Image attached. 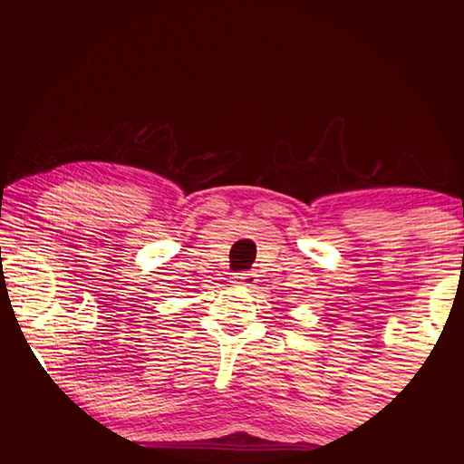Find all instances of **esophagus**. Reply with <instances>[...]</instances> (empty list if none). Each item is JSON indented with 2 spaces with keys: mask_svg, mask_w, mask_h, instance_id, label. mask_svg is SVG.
Returning <instances> with one entry per match:
<instances>
[{
  "mask_svg": "<svg viewBox=\"0 0 464 464\" xmlns=\"http://www.w3.org/2000/svg\"><path fill=\"white\" fill-rule=\"evenodd\" d=\"M235 282H237V285H241V286H256L257 276L254 272H239L237 276H235Z\"/></svg>",
  "mask_w": 464,
  "mask_h": 464,
  "instance_id": "esophagus-1",
  "label": "esophagus"
}]
</instances>
